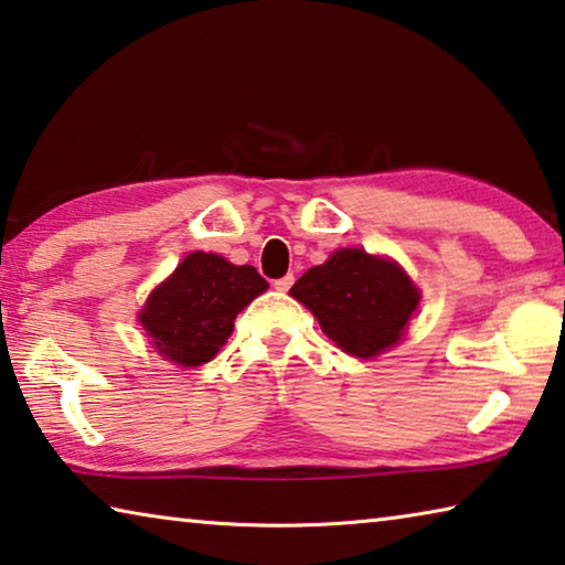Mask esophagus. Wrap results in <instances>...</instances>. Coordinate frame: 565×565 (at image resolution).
Wrapping results in <instances>:
<instances>
[{"mask_svg": "<svg viewBox=\"0 0 565 565\" xmlns=\"http://www.w3.org/2000/svg\"><path fill=\"white\" fill-rule=\"evenodd\" d=\"M291 284H294V274H286V276H281V279L274 281V289L276 291H289Z\"/></svg>", "mask_w": 565, "mask_h": 565, "instance_id": "obj_1", "label": "esophagus"}]
</instances>
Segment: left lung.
Wrapping results in <instances>:
<instances>
[{
  "mask_svg": "<svg viewBox=\"0 0 565 565\" xmlns=\"http://www.w3.org/2000/svg\"><path fill=\"white\" fill-rule=\"evenodd\" d=\"M337 347L359 359L394 347L418 306V289L394 262L341 248L289 291Z\"/></svg>",
  "mask_w": 565,
  "mask_h": 565,
  "instance_id": "left-lung-1",
  "label": "left lung"
}]
</instances>
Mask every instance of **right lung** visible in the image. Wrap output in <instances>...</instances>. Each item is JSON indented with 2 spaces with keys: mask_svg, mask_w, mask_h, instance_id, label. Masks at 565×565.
<instances>
[{
  "mask_svg": "<svg viewBox=\"0 0 565 565\" xmlns=\"http://www.w3.org/2000/svg\"><path fill=\"white\" fill-rule=\"evenodd\" d=\"M254 266L194 252L149 296L141 327L159 353L181 366L212 361L234 331L236 313L266 291Z\"/></svg>",
  "mask_w": 565,
  "mask_h": 565,
  "instance_id": "obj_1",
  "label": "right lung"
}]
</instances>
